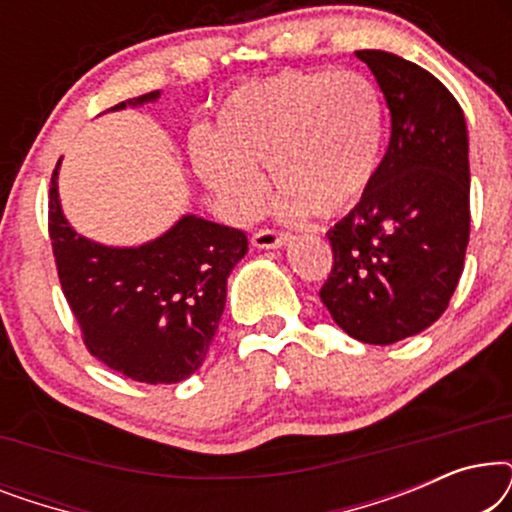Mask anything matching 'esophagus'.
Listing matches in <instances>:
<instances>
[{
  "label": "esophagus",
  "instance_id": "esophagus-1",
  "mask_svg": "<svg viewBox=\"0 0 512 512\" xmlns=\"http://www.w3.org/2000/svg\"><path fill=\"white\" fill-rule=\"evenodd\" d=\"M286 240H289V235L279 233L275 228H258L256 233L251 235V242H254V247L258 249H277L282 247Z\"/></svg>",
  "mask_w": 512,
  "mask_h": 512
}]
</instances>
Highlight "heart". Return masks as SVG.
<instances>
[{"instance_id": "heart-1", "label": "heart", "mask_w": 512, "mask_h": 512, "mask_svg": "<svg viewBox=\"0 0 512 512\" xmlns=\"http://www.w3.org/2000/svg\"><path fill=\"white\" fill-rule=\"evenodd\" d=\"M384 109L359 72H284L247 83L223 102L214 137L193 142L195 170L240 219L261 207L270 167L286 216H335L377 177Z\"/></svg>"}]
</instances>
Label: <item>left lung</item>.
Wrapping results in <instances>:
<instances>
[{"instance_id": "left-lung-1", "label": "left lung", "mask_w": 512, "mask_h": 512, "mask_svg": "<svg viewBox=\"0 0 512 512\" xmlns=\"http://www.w3.org/2000/svg\"><path fill=\"white\" fill-rule=\"evenodd\" d=\"M391 111V139L359 205L328 230L319 296L354 340L391 345L443 317L471 233L464 111L436 76L384 51H356Z\"/></svg>"}]
</instances>
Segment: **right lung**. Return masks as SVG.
<instances>
[{"mask_svg": "<svg viewBox=\"0 0 512 512\" xmlns=\"http://www.w3.org/2000/svg\"><path fill=\"white\" fill-rule=\"evenodd\" d=\"M158 95L160 90H153L111 109L135 107ZM58 167L48 193V235L83 345L104 366L135 382L186 380L212 345L228 275L247 254V235L184 216L163 237L137 249L90 242L62 216Z\"/></svg>", "mask_w": 512, "mask_h": 512, "instance_id": "right-lung-1", "label": "right lung"}]
</instances>
